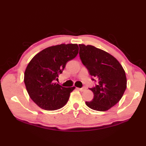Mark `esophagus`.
Segmentation results:
<instances>
[{"instance_id": "obj_1", "label": "esophagus", "mask_w": 146, "mask_h": 146, "mask_svg": "<svg viewBox=\"0 0 146 146\" xmlns=\"http://www.w3.org/2000/svg\"><path fill=\"white\" fill-rule=\"evenodd\" d=\"M78 90H80V91H82V92H83V91H85L86 90V87H85V86H83V87H82V88H78Z\"/></svg>"}]
</instances>
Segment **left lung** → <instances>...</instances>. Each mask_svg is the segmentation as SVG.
<instances>
[{
  "label": "left lung",
  "instance_id": "obj_1",
  "mask_svg": "<svg viewBox=\"0 0 146 146\" xmlns=\"http://www.w3.org/2000/svg\"><path fill=\"white\" fill-rule=\"evenodd\" d=\"M79 47L82 63L98 82L95 87L89 88L94 93V99L86 102V105L97 111L109 110L124 94L127 87L125 71L117 59L107 52L91 45L79 44Z\"/></svg>",
  "mask_w": 146,
  "mask_h": 146
}]
</instances>
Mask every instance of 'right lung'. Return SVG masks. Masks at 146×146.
Returning <instances> with one entry per match:
<instances>
[{"mask_svg": "<svg viewBox=\"0 0 146 146\" xmlns=\"http://www.w3.org/2000/svg\"><path fill=\"white\" fill-rule=\"evenodd\" d=\"M77 44H61L48 47L30 61L24 81L30 98L40 108L56 110L64 107L73 87H64L54 83L68 61L78 53Z\"/></svg>", "mask_w": 146, "mask_h": 146, "instance_id": "right-lung-1", "label": "right lung"}]
</instances>
